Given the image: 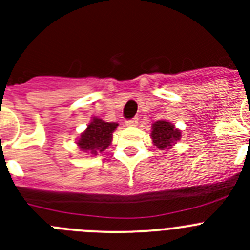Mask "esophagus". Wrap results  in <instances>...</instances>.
Here are the masks:
<instances>
[{"label": "esophagus", "instance_id": "34e87169", "mask_svg": "<svg viewBox=\"0 0 250 250\" xmlns=\"http://www.w3.org/2000/svg\"><path fill=\"white\" fill-rule=\"evenodd\" d=\"M138 121H139V119L138 118H132V119H130V120H126V126H136V125H138Z\"/></svg>", "mask_w": 250, "mask_h": 250}]
</instances>
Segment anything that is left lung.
I'll return each mask as SVG.
<instances>
[{
  "label": "left lung",
  "mask_w": 250,
  "mask_h": 250,
  "mask_svg": "<svg viewBox=\"0 0 250 250\" xmlns=\"http://www.w3.org/2000/svg\"><path fill=\"white\" fill-rule=\"evenodd\" d=\"M180 136H182L180 131L175 129L173 124H170L169 121L159 120L152 125V143L159 149L164 150L171 146V144L176 143V140H179Z\"/></svg>",
  "instance_id": "8db88e82"
}]
</instances>
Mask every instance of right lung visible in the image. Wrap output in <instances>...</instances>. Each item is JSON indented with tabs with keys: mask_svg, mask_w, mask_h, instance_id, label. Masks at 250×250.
Wrapping results in <instances>:
<instances>
[{
	"mask_svg": "<svg viewBox=\"0 0 250 250\" xmlns=\"http://www.w3.org/2000/svg\"><path fill=\"white\" fill-rule=\"evenodd\" d=\"M118 127L116 123H105L101 119L94 118L85 132L80 136L77 145L83 151L98 155L111 144L112 132Z\"/></svg>",
	"mask_w": 250,
	"mask_h": 250,
	"instance_id": "right-lung-1",
	"label": "right lung"
}]
</instances>
